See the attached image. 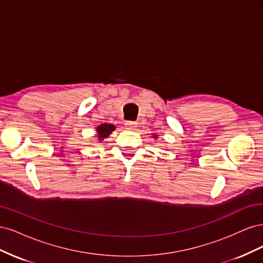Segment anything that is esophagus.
I'll use <instances>...</instances> for the list:
<instances>
[{
    "instance_id": "esophagus-1",
    "label": "esophagus",
    "mask_w": 263,
    "mask_h": 263,
    "mask_svg": "<svg viewBox=\"0 0 263 263\" xmlns=\"http://www.w3.org/2000/svg\"><path fill=\"white\" fill-rule=\"evenodd\" d=\"M125 126H126V128L127 129H135L137 127V123H135V122H126L125 123Z\"/></svg>"
}]
</instances>
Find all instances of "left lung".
Returning a JSON list of instances; mask_svg holds the SVG:
<instances>
[{
	"mask_svg": "<svg viewBox=\"0 0 263 263\" xmlns=\"http://www.w3.org/2000/svg\"><path fill=\"white\" fill-rule=\"evenodd\" d=\"M151 137H153V138H155V140H157V139H158V135H157V134H154V135H153V136H151Z\"/></svg>",
	"mask_w": 263,
	"mask_h": 263,
	"instance_id": "1",
	"label": "left lung"
}]
</instances>
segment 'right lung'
<instances>
[{
  "mask_svg": "<svg viewBox=\"0 0 263 263\" xmlns=\"http://www.w3.org/2000/svg\"><path fill=\"white\" fill-rule=\"evenodd\" d=\"M116 128V126L112 124H101L97 127V137L99 142H102L104 139H106L110 134H112Z\"/></svg>",
  "mask_w": 263,
  "mask_h": 263,
  "instance_id": "obj_1",
  "label": "right lung"
}]
</instances>
